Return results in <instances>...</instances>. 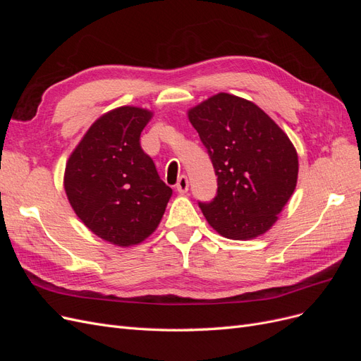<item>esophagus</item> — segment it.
<instances>
[{"label": "esophagus", "mask_w": 361, "mask_h": 361, "mask_svg": "<svg viewBox=\"0 0 361 361\" xmlns=\"http://www.w3.org/2000/svg\"><path fill=\"white\" fill-rule=\"evenodd\" d=\"M188 188H190L188 178H187V176H180L179 180H178V183H176V191H178L179 194H185V192L188 191Z\"/></svg>", "instance_id": "obj_1"}]
</instances>
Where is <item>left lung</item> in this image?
Segmentation results:
<instances>
[{"label":"left lung","instance_id":"8db88e82","mask_svg":"<svg viewBox=\"0 0 361 361\" xmlns=\"http://www.w3.org/2000/svg\"><path fill=\"white\" fill-rule=\"evenodd\" d=\"M188 118L218 182L215 199L199 203L206 221L235 241L268 232L297 187L298 155L289 137L256 104L228 93L192 106Z\"/></svg>","mask_w":361,"mask_h":361}]
</instances>
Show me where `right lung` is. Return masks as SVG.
<instances>
[{
  "label": "right lung",
  "mask_w": 361,
  "mask_h": 361,
  "mask_svg": "<svg viewBox=\"0 0 361 361\" xmlns=\"http://www.w3.org/2000/svg\"><path fill=\"white\" fill-rule=\"evenodd\" d=\"M152 116L129 105L102 114L64 170V191L75 214L96 236L117 247L137 245L154 233L173 194L140 146Z\"/></svg>",
  "instance_id": "1"
}]
</instances>
